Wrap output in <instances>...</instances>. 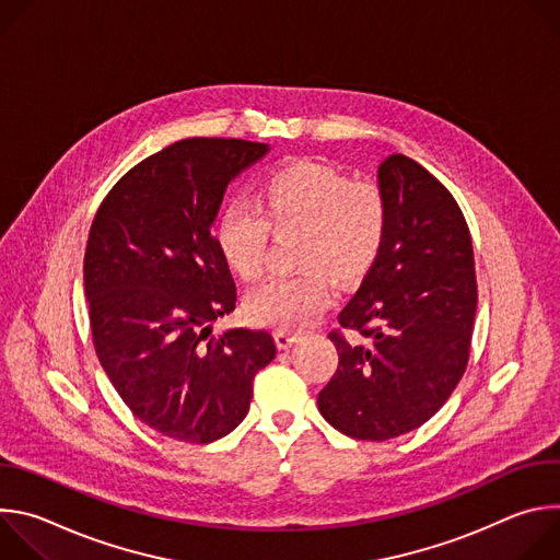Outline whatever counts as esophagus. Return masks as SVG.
I'll return each mask as SVG.
<instances>
[{
    "label": "esophagus",
    "mask_w": 560,
    "mask_h": 560,
    "mask_svg": "<svg viewBox=\"0 0 560 560\" xmlns=\"http://www.w3.org/2000/svg\"><path fill=\"white\" fill-rule=\"evenodd\" d=\"M275 341H277V348L279 350H288L292 348L296 341H301V337L296 332H290V330H277L275 332Z\"/></svg>",
    "instance_id": "esophagus-1"
}]
</instances>
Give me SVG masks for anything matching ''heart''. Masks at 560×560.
<instances>
[{
	"label": "heart",
	"mask_w": 560,
	"mask_h": 560,
	"mask_svg": "<svg viewBox=\"0 0 560 560\" xmlns=\"http://www.w3.org/2000/svg\"><path fill=\"white\" fill-rule=\"evenodd\" d=\"M257 208L230 203L217 221V246L236 277L257 281L266 272L270 230L299 232L296 277L272 279L246 301L255 324L303 328L322 314L332 296L328 277H361L376 261L387 234V201L378 186L350 182L324 164H294L277 171L259 190Z\"/></svg>",
	"instance_id": "1"
}]
</instances>
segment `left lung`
Segmentation results:
<instances>
[{
  "mask_svg": "<svg viewBox=\"0 0 560 560\" xmlns=\"http://www.w3.org/2000/svg\"><path fill=\"white\" fill-rule=\"evenodd\" d=\"M385 244L330 332L339 365L318 392L322 417L361 441H387L432 419L458 385L476 314L465 217L423 166L389 154L378 166Z\"/></svg>",
  "mask_w": 560,
  "mask_h": 560,
  "instance_id": "left-lung-1",
  "label": "left lung"
}]
</instances>
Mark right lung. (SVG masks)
Here are the masks:
<instances>
[{
	"instance_id": "obj_1",
	"label": "right lung",
	"mask_w": 560,
	"mask_h": 560,
	"mask_svg": "<svg viewBox=\"0 0 560 560\" xmlns=\"http://www.w3.org/2000/svg\"><path fill=\"white\" fill-rule=\"evenodd\" d=\"M270 152L195 137L150 154L102 201L84 255V292L104 372L130 412L175 441L212 443L250 410L270 332L232 328L236 288L212 236L225 188Z\"/></svg>"
}]
</instances>
